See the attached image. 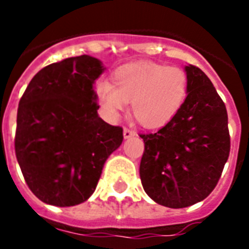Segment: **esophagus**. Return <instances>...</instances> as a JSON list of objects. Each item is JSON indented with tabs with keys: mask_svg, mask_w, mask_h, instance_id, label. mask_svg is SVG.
<instances>
[{
	"mask_svg": "<svg viewBox=\"0 0 249 249\" xmlns=\"http://www.w3.org/2000/svg\"><path fill=\"white\" fill-rule=\"evenodd\" d=\"M123 134H124L125 140H128V138H132V137L136 136V132H133V130H130V129L125 128L124 132H123Z\"/></svg>",
	"mask_w": 249,
	"mask_h": 249,
	"instance_id": "1",
	"label": "esophagus"
}]
</instances>
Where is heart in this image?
<instances>
[{
    "label": "heart",
    "instance_id": "1",
    "mask_svg": "<svg viewBox=\"0 0 249 249\" xmlns=\"http://www.w3.org/2000/svg\"><path fill=\"white\" fill-rule=\"evenodd\" d=\"M112 83L98 81L94 97L108 121H116L130 102L133 116L142 126L161 128L179 112L189 91L183 70L155 62H133L112 73Z\"/></svg>",
    "mask_w": 249,
    "mask_h": 249
}]
</instances>
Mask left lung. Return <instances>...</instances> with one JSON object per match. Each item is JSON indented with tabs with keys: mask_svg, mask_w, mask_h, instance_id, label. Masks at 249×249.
Here are the masks:
<instances>
[{
	"mask_svg": "<svg viewBox=\"0 0 249 249\" xmlns=\"http://www.w3.org/2000/svg\"><path fill=\"white\" fill-rule=\"evenodd\" d=\"M189 91L179 112L152 134H141L144 152L140 176L152 200L185 208L216 187L230 154L228 111L208 76L186 66Z\"/></svg>",
	"mask_w": 249,
	"mask_h": 249,
	"instance_id": "left-lung-1",
	"label": "left lung"
}]
</instances>
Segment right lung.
I'll return each instance as SVG.
<instances>
[{"mask_svg": "<svg viewBox=\"0 0 249 249\" xmlns=\"http://www.w3.org/2000/svg\"><path fill=\"white\" fill-rule=\"evenodd\" d=\"M105 70L94 56L67 58L37 72L20 98L15 154L28 187L46 204L88 200L123 142V129L98 116L94 83Z\"/></svg>", "mask_w": 249, "mask_h": 249, "instance_id": "add662e5", "label": "right lung"}]
</instances>
